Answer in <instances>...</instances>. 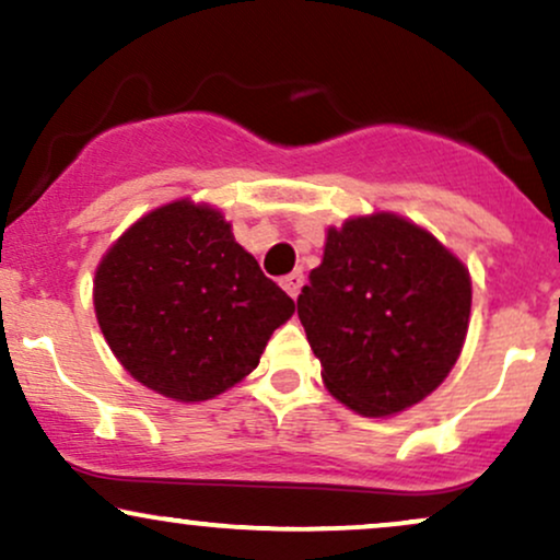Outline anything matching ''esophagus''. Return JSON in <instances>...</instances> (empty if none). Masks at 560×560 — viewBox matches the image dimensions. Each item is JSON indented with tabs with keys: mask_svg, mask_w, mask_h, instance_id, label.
<instances>
[{
	"mask_svg": "<svg viewBox=\"0 0 560 560\" xmlns=\"http://www.w3.org/2000/svg\"><path fill=\"white\" fill-rule=\"evenodd\" d=\"M280 285L285 288V293L291 295V299H299V293H301V288H303V272H301V269H295V272L285 275V278L280 280Z\"/></svg>",
	"mask_w": 560,
	"mask_h": 560,
	"instance_id": "1",
	"label": "esophagus"
}]
</instances>
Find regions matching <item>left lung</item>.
Listing matches in <instances>:
<instances>
[{"mask_svg": "<svg viewBox=\"0 0 560 560\" xmlns=\"http://www.w3.org/2000/svg\"><path fill=\"white\" fill-rule=\"evenodd\" d=\"M472 306L470 272L395 212L329 228L299 319L329 395L365 418L397 416L448 376Z\"/></svg>", "mask_w": 560, "mask_h": 560, "instance_id": "8db88e82", "label": "left lung"}]
</instances>
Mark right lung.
<instances>
[{
    "mask_svg": "<svg viewBox=\"0 0 560 560\" xmlns=\"http://www.w3.org/2000/svg\"><path fill=\"white\" fill-rule=\"evenodd\" d=\"M93 303L129 376L176 402H205L252 374L295 312L212 205L176 199L103 254Z\"/></svg>",
    "mask_w": 560,
    "mask_h": 560,
    "instance_id": "obj_1",
    "label": "right lung"
}]
</instances>
